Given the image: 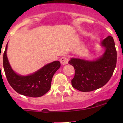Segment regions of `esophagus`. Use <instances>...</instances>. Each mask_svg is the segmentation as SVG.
Returning <instances> with one entry per match:
<instances>
[{
    "label": "esophagus",
    "mask_w": 123,
    "mask_h": 123,
    "mask_svg": "<svg viewBox=\"0 0 123 123\" xmlns=\"http://www.w3.org/2000/svg\"><path fill=\"white\" fill-rule=\"evenodd\" d=\"M60 62L62 65H66L68 62V58L66 56H63L61 58Z\"/></svg>",
    "instance_id": "esophagus-1"
}]
</instances>
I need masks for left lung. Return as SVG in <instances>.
<instances>
[{
	"instance_id": "left-lung-1",
	"label": "left lung",
	"mask_w": 123,
	"mask_h": 123,
	"mask_svg": "<svg viewBox=\"0 0 123 123\" xmlns=\"http://www.w3.org/2000/svg\"><path fill=\"white\" fill-rule=\"evenodd\" d=\"M105 53L95 61L72 58L69 64L74 67L75 75L72 86L81 92H91L106 85L113 74L117 64V50L112 37L108 36L102 42Z\"/></svg>"
}]
</instances>
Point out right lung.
Instances as JSON below:
<instances>
[{"instance_id":"1","label":"right lung","mask_w":123,"mask_h":123,"mask_svg":"<svg viewBox=\"0 0 123 123\" xmlns=\"http://www.w3.org/2000/svg\"><path fill=\"white\" fill-rule=\"evenodd\" d=\"M8 43L3 53V65L6 77L11 86L21 95L32 98L42 96L50 89L54 74L61 67L59 61L47 64L31 75L21 76L11 68L7 58Z\"/></svg>"}]
</instances>
